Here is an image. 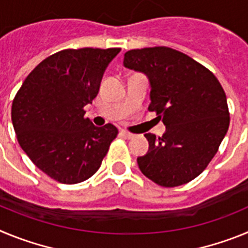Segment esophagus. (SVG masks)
Instances as JSON below:
<instances>
[{"label":"esophagus","instance_id":"1","mask_svg":"<svg viewBox=\"0 0 248 248\" xmlns=\"http://www.w3.org/2000/svg\"><path fill=\"white\" fill-rule=\"evenodd\" d=\"M120 135H122L123 138H125V139H131V138H134V134H131V133H129V131L126 130L120 131Z\"/></svg>","mask_w":248,"mask_h":248}]
</instances>
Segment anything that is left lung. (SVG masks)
I'll list each match as a JSON object with an SVG mask.
<instances>
[{
  "mask_svg": "<svg viewBox=\"0 0 248 248\" xmlns=\"http://www.w3.org/2000/svg\"><path fill=\"white\" fill-rule=\"evenodd\" d=\"M126 68L150 80L149 110L163 119V137L145 134L149 151L138 165L164 187L190 183L207 168L230 125L226 94L215 74L183 52L169 47L131 49Z\"/></svg>",
  "mask_w": 248,
  "mask_h": 248,
  "instance_id": "8db88e82",
  "label": "left lung"
}]
</instances>
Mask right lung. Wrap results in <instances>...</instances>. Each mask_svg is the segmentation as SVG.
I'll use <instances>...</instances> for the list:
<instances>
[{"instance_id":"add662e5","label":"right lung","mask_w":248,"mask_h":248,"mask_svg":"<svg viewBox=\"0 0 248 248\" xmlns=\"http://www.w3.org/2000/svg\"><path fill=\"white\" fill-rule=\"evenodd\" d=\"M120 48L63 49L31 72L12 102L18 144L53 180L78 184L97 172L118 135L117 126H95L84 107L99 91L105 68Z\"/></svg>"}]
</instances>
